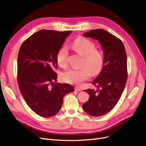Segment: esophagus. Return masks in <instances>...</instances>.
Returning a JSON list of instances; mask_svg holds the SVG:
<instances>
[{"label":"esophagus","mask_w":146,"mask_h":146,"mask_svg":"<svg viewBox=\"0 0 146 146\" xmlns=\"http://www.w3.org/2000/svg\"><path fill=\"white\" fill-rule=\"evenodd\" d=\"M74 90L76 91H81L82 89V88H80L79 87H75L74 88Z\"/></svg>","instance_id":"obj_1"}]
</instances>
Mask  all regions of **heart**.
<instances>
[{"label":"heart","instance_id":"obj_1","mask_svg":"<svg viewBox=\"0 0 146 146\" xmlns=\"http://www.w3.org/2000/svg\"><path fill=\"white\" fill-rule=\"evenodd\" d=\"M71 47L76 52L83 56L82 66L80 68H69L61 74L63 81L81 85L88 80L92 76L98 74L101 72L104 65V56L103 53L98 49H95V43L88 38L79 37L72 43ZM68 51L66 47L59 49L56 55V61L58 65L64 68L67 66Z\"/></svg>","mask_w":146,"mask_h":146}]
</instances>
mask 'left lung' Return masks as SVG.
Masks as SVG:
<instances>
[{"label":"left lung","mask_w":146,"mask_h":146,"mask_svg":"<svg viewBox=\"0 0 146 146\" xmlns=\"http://www.w3.org/2000/svg\"><path fill=\"white\" fill-rule=\"evenodd\" d=\"M100 42L104 54V65L92 84L98 89H88V101L83 105L87 113L100 117L111 111L117 105L127 80V60L124 45L119 38L102 29L84 33Z\"/></svg>","instance_id":"left-lung-1"}]
</instances>
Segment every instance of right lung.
I'll use <instances>...</instances> for the list:
<instances>
[{
	"instance_id": "1",
	"label": "right lung",
	"mask_w": 146,
	"mask_h": 146,
	"mask_svg": "<svg viewBox=\"0 0 146 146\" xmlns=\"http://www.w3.org/2000/svg\"><path fill=\"white\" fill-rule=\"evenodd\" d=\"M71 33L42 29L27 38L20 47L18 86L28 106L42 117L55 115L61 108L64 96L74 92L69 84L54 83L57 53Z\"/></svg>"
}]
</instances>
